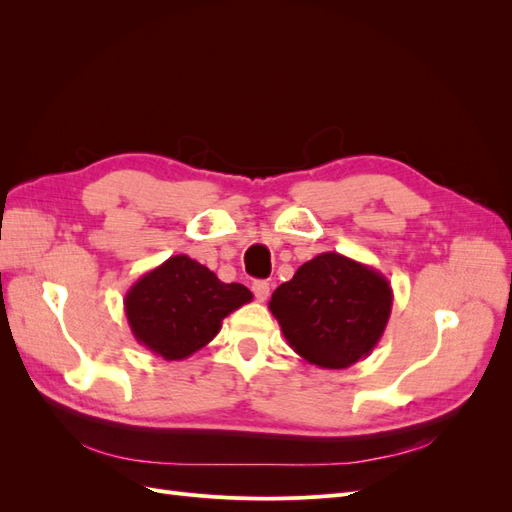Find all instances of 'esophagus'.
Returning a JSON list of instances; mask_svg holds the SVG:
<instances>
[{
    "label": "esophagus",
    "mask_w": 512,
    "mask_h": 512,
    "mask_svg": "<svg viewBox=\"0 0 512 512\" xmlns=\"http://www.w3.org/2000/svg\"><path fill=\"white\" fill-rule=\"evenodd\" d=\"M252 290H254V297L262 303V301H267L269 292H271V286H269V282H265V280H258V282L252 284Z\"/></svg>",
    "instance_id": "esophagus-1"
}]
</instances>
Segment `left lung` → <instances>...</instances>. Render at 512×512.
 Here are the masks:
<instances>
[{
	"mask_svg": "<svg viewBox=\"0 0 512 512\" xmlns=\"http://www.w3.org/2000/svg\"><path fill=\"white\" fill-rule=\"evenodd\" d=\"M391 307V282L337 252L307 260L269 301L288 346L322 369H346L371 354Z\"/></svg>",
	"mask_w": 512,
	"mask_h": 512,
	"instance_id": "8db88e82",
	"label": "left lung"
}]
</instances>
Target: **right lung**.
<instances>
[{"label": "right lung", "instance_id": "right-lung-1", "mask_svg": "<svg viewBox=\"0 0 512 512\" xmlns=\"http://www.w3.org/2000/svg\"><path fill=\"white\" fill-rule=\"evenodd\" d=\"M254 297L179 254L132 284L123 309L134 339L166 361L188 359L220 333L222 320Z\"/></svg>", "mask_w": 512, "mask_h": 512}]
</instances>
